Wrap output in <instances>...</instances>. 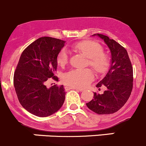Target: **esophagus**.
Instances as JSON below:
<instances>
[{"label": "esophagus", "mask_w": 146, "mask_h": 146, "mask_svg": "<svg viewBox=\"0 0 146 146\" xmlns=\"http://www.w3.org/2000/svg\"><path fill=\"white\" fill-rule=\"evenodd\" d=\"M64 89L66 91H68V90H79V91L80 92L82 91V90H81V89H79L77 88V87H65Z\"/></svg>", "instance_id": "obj_1"}]
</instances>
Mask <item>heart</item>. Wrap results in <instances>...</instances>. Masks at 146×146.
<instances>
[{"instance_id":"1","label":"heart","mask_w":146,"mask_h":146,"mask_svg":"<svg viewBox=\"0 0 146 146\" xmlns=\"http://www.w3.org/2000/svg\"><path fill=\"white\" fill-rule=\"evenodd\" d=\"M73 48L76 51L89 58L87 64L90 65L97 74L106 73L110 66V58L108 54L103 52L102 46L95 41L85 40L76 43ZM69 61L66 50L63 48L57 56V63L60 66H65ZM94 77L93 72L90 69H72L64 74V82L68 86L74 87H84Z\"/></svg>"}]
</instances>
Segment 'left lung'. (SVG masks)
Instances as JSON below:
<instances>
[{
	"label": "left lung",
	"mask_w": 146,
	"mask_h": 146,
	"mask_svg": "<svg viewBox=\"0 0 146 146\" xmlns=\"http://www.w3.org/2000/svg\"><path fill=\"white\" fill-rule=\"evenodd\" d=\"M98 36L110 49L112 62L108 74L96 85L98 88L105 87V91L102 95L94 93V99L86 105L98 115H109L118 111L130 98L133 84V66L123 46L107 36Z\"/></svg>",
	"instance_id": "8db88e82"
}]
</instances>
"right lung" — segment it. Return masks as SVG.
Returning a JSON list of instances; mask_svg holds the SVG:
<instances>
[{
  "label": "right lung",
  "mask_w": 146,
  "mask_h": 146,
  "mask_svg": "<svg viewBox=\"0 0 146 146\" xmlns=\"http://www.w3.org/2000/svg\"><path fill=\"white\" fill-rule=\"evenodd\" d=\"M64 41L52 37H41L22 52L13 76V84L19 102L28 112L38 117H47L63 105V85L47 88L48 78L55 76L57 56Z\"/></svg>",
  "instance_id": "add662e5"
}]
</instances>
